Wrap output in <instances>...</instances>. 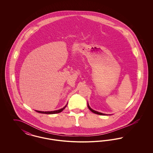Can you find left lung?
Returning a JSON list of instances; mask_svg holds the SVG:
<instances>
[{
    "label": "left lung",
    "mask_w": 153,
    "mask_h": 153,
    "mask_svg": "<svg viewBox=\"0 0 153 153\" xmlns=\"http://www.w3.org/2000/svg\"><path fill=\"white\" fill-rule=\"evenodd\" d=\"M88 107L89 109H90V110H91L93 113H94V114H97V115H105V114H102V113H101V112H97V111H96L95 110L92 109V108L89 107L88 103Z\"/></svg>",
    "instance_id": "1"
}]
</instances>
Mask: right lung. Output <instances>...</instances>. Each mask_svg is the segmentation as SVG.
Masks as SVG:
<instances>
[{
	"instance_id": "right-lung-1",
	"label": "right lung",
	"mask_w": 153,
	"mask_h": 153,
	"mask_svg": "<svg viewBox=\"0 0 153 153\" xmlns=\"http://www.w3.org/2000/svg\"><path fill=\"white\" fill-rule=\"evenodd\" d=\"M67 104L64 107H63L61 109H58V110H56V111H48V112H44V111H36H36L38 112V113H41V114H58L59 113L61 112H62L64 109H65L66 107Z\"/></svg>"
}]
</instances>
